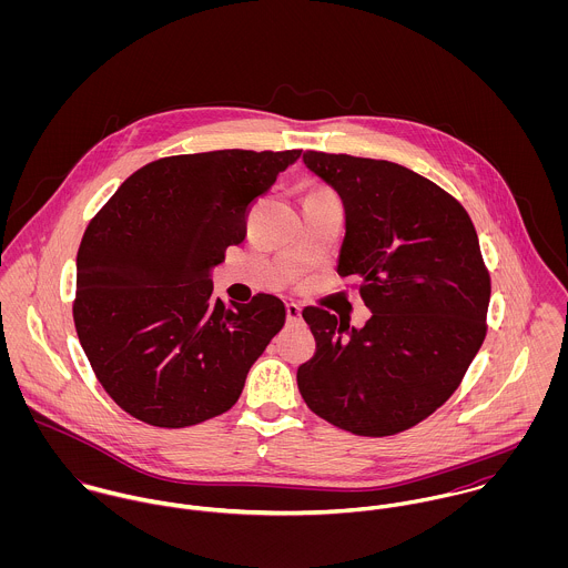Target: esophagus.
I'll return each mask as SVG.
<instances>
[{
	"label": "esophagus",
	"instance_id": "esophagus-1",
	"mask_svg": "<svg viewBox=\"0 0 568 568\" xmlns=\"http://www.w3.org/2000/svg\"><path fill=\"white\" fill-rule=\"evenodd\" d=\"M286 320L293 324V322H300L302 320V308L297 304H286Z\"/></svg>",
	"mask_w": 568,
	"mask_h": 568
}]
</instances>
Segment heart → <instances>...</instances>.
Segmentation results:
<instances>
[{"label":"heart","instance_id":"1","mask_svg":"<svg viewBox=\"0 0 568 568\" xmlns=\"http://www.w3.org/2000/svg\"><path fill=\"white\" fill-rule=\"evenodd\" d=\"M315 194H329V192H315Z\"/></svg>","mask_w":568,"mask_h":568}]
</instances>
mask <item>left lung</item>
<instances>
[{
	"label": "left lung",
	"instance_id": "8db88e82",
	"mask_svg": "<svg viewBox=\"0 0 568 568\" xmlns=\"http://www.w3.org/2000/svg\"><path fill=\"white\" fill-rule=\"evenodd\" d=\"M304 163L343 201L336 271L358 280L372 317L356 329L304 308L317 349L297 369L300 394L354 435L403 433L457 392L484 345L491 284L477 230L453 194L400 163L320 151Z\"/></svg>",
	"mask_w": 568,
	"mask_h": 568
}]
</instances>
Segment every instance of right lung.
<instances>
[{"mask_svg": "<svg viewBox=\"0 0 568 568\" xmlns=\"http://www.w3.org/2000/svg\"><path fill=\"white\" fill-rule=\"evenodd\" d=\"M302 151H210L146 163L89 221L74 324L113 403L160 428L230 410L282 329L284 304L212 295L210 268L246 236L251 205Z\"/></svg>", "mask_w": 568, "mask_h": 568, "instance_id": "obj_1", "label": "right lung"}]
</instances>
